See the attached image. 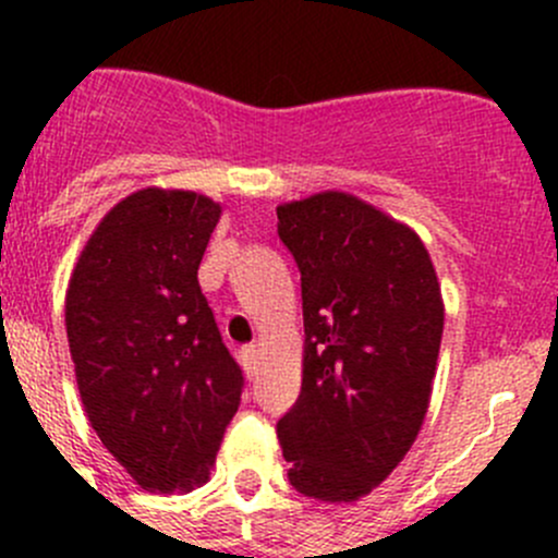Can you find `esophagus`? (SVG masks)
<instances>
[{
	"label": "esophagus",
	"mask_w": 558,
	"mask_h": 558,
	"mask_svg": "<svg viewBox=\"0 0 558 558\" xmlns=\"http://www.w3.org/2000/svg\"><path fill=\"white\" fill-rule=\"evenodd\" d=\"M240 364H243L247 378H256V373H258V351H256V345H245L243 351H240Z\"/></svg>",
	"instance_id": "1"
}]
</instances>
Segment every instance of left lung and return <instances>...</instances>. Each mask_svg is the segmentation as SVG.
<instances>
[{"label":"left lung","mask_w":558,"mask_h":558,"mask_svg":"<svg viewBox=\"0 0 558 558\" xmlns=\"http://www.w3.org/2000/svg\"><path fill=\"white\" fill-rule=\"evenodd\" d=\"M302 272V391L278 421L289 481L320 502H356L424 426L440 356L435 264L408 223L345 191L278 205Z\"/></svg>","instance_id":"left-lung-1"}]
</instances>
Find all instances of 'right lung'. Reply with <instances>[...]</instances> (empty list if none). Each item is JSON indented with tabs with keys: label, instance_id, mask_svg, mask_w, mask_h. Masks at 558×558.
<instances>
[{
	"label": "right lung",
	"instance_id": "right-lung-1",
	"mask_svg": "<svg viewBox=\"0 0 558 558\" xmlns=\"http://www.w3.org/2000/svg\"><path fill=\"white\" fill-rule=\"evenodd\" d=\"M221 218L210 196L148 185L83 245L64 320L94 432L145 492L207 483L243 373L196 280Z\"/></svg>",
	"mask_w": 558,
	"mask_h": 558
}]
</instances>
